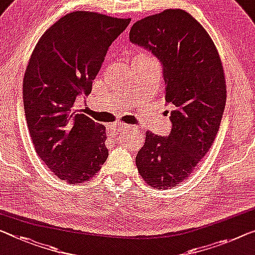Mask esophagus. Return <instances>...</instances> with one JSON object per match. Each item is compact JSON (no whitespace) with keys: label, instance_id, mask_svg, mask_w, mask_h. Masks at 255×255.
I'll use <instances>...</instances> for the list:
<instances>
[{"label":"esophagus","instance_id":"esophagus-1","mask_svg":"<svg viewBox=\"0 0 255 255\" xmlns=\"http://www.w3.org/2000/svg\"><path fill=\"white\" fill-rule=\"evenodd\" d=\"M110 131H128L130 130V129H132L131 126H129V125H126V124H120V125H113V126H110L109 128Z\"/></svg>","mask_w":255,"mask_h":255}]
</instances>
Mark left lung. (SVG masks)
Wrapping results in <instances>:
<instances>
[{
	"label": "left lung",
	"instance_id": "8db88e82",
	"mask_svg": "<svg viewBox=\"0 0 255 255\" xmlns=\"http://www.w3.org/2000/svg\"><path fill=\"white\" fill-rule=\"evenodd\" d=\"M129 39L161 62L173 108L168 137L146 131L136 166L147 185L170 189L187 180L218 134L227 100L222 62L206 29L181 9L136 21Z\"/></svg>",
	"mask_w": 255,
	"mask_h": 255
}]
</instances>
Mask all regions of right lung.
Segmentation results:
<instances>
[{
    "label": "right lung",
    "instance_id": "1",
    "mask_svg": "<svg viewBox=\"0 0 255 255\" xmlns=\"http://www.w3.org/2000/svg\"><path fill=\"white\" fill-rule=\"evenodd\" d=\"M129 22L90 11L67 13L40 37L26 67L30 138L41 160L68 183L88 181L108 159L105 127L75 110V101L91 93L109 47Z\"/></svg>",
    "mask_w": 255,
    "mask_h": 255
}]
</instances>
